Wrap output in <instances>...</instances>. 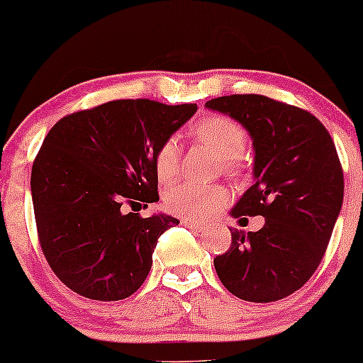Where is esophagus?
Returning a JSON list of instances; mask_svg holds the SVG:
<instances>
[{"instance_id":"1","label":"esophagus","mask_w":363,"mask_h":363,"mask_svg":"<svg viewBox=\"0 0 363 363\" xmlns=\"http://www.w3.org/2000/svg\"><path fill=\"white\" fill-rule=\"evenodd\" d=\"M182 225L189 227V229L196 230V233H205V230H208V227L205 224H198V222H191V220H182Z\"/></svg>"}]
</instances>
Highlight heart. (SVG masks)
Listing matches in <instances>:
<instances>
[{"label":"heart","mask_w":363,"mask_h":363,"mask_svg":"<svg viewBox=\"0 0 363 363\" xmlns=\"http://www.w3.org/2000/svg\"><path fill=\"white\" fill-rule=\"evenodd\" d=\"M193 134L205 145L227 172H236L238 157L246 148V130L241 123L225 115H206L194 123ZM158 181H172L179 169V145L174 138L165 139L153 158ZM229 200V193L218 184H177L165 193V206L169 212L189 220H205L212 217Z\"/></svg>","instance_id":"b5f03b06"}]
</instances>
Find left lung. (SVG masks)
Segmentation results:
<instances>
[{
	"mask_svg": "<svg viewBox=\"0 0 363 363\" xmlns=\"http://www.w3.org/2000/svg\"><path fill=\"white\" fill-rule=\"evenodd\" d=\"M205 106L241 122L253 138L255 184L230 215L265 218L257 233L230 230V248L213 258L217 276L241 300H282L313 276L340 215L345 179L336 146L315 115L262 94L213 98Z\"/></svg>",
	"mask_w": 363,
	"mask_h": 363,
	"instance_id": "8db88e82",
	"label": "left lung"
}]
</instances>
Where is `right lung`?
Segmentation results:
<instances>
[{
  "mask_svg": "<svg viewBox=\"0 0 363 363\" xmlns=\"http://www.w3.org/2000/svg\"><path fill=\"white\" fill-rule=\"evenodd\" d=\"M198 106L115 99L51 127L30 174L39 245L60 281L81 296L117 301L141 288L158 238L179 220L123 213L158 201L155 151Z\"/></svg>",
  "mask_w": 363,
  "mask_h": 363,
  "instance_id": "1",
  "label": "right lung"
}]
</instances>
